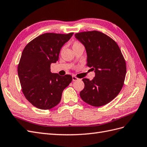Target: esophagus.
Listing matches in <instances>:
<instances>
[{
	"label": "esophagus",
	"mask_w": 147,
	"mask_h": 147,
	"mask_svg": "<svg viewBox=\"0 0 147 147\" xmlns=\"http://www.w3.org/2000/svg\"><path fill=\"white\" fill-rule=\"evenodd\" d=\"M72 80H73V81H77V80H80V79L78 78L77 77H76L75 76H73L72 77Z\"/></svg>",
	"instance_id": "esophagus-1"
}]
</instances>
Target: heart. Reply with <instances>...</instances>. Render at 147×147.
Returning <instances> with one entry per match:
<instances>
[{"label":"heart","mask_w":147,"mask_h":147,"mask_svg":"<svg viewBox=\"0 0 147 147\" xmlns=\"http://www.w3.org/2000/svg\"><path fill=\"white\" fill-rule=\"evenodd\" d=\"M80 47H83V45H82V43L81 42H80L78 41H75L73 43V45H72L73 49H75V48Z\"/></svg>","instance_id":"heart-1"}]
</instances>
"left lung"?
<instances>
[{
    "instance_id": "8db88e82",
    "label": "left lung",
    "mask_w": 147,
    "mask_h": 147,
    "mask_svg": "<svg viewBox=\"0 0 147 147\" xmlns=\"http://www.w3.org/2000/svg\"><path fill=\"white\" fill-rule=\"evenodd\" d=\"M85 47L87 65L94 70L92 80L83 78L82 99L94 107L109 103L123 86L126 74V61L118 44L108 35L92 30L75 34Z\"/></svg>"
}]
</instances>
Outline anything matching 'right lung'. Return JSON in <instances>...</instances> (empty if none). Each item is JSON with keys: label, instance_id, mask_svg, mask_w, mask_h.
<instances>
[{"label": "right lung", "instance_id": "1", "mask_svg": "<svg viewBox=\"0 0 147 147\" xmlns=\"http://www.w3.org/2000/svg\"><path fill=\"white\" fill-rule=\"evenodd\" d=\"M73 34H43L23 50L18 74L25 97L35 107L49 110L57 105L63 90L72 82L70 75L63 77L51 73L50 65L58 61L61 48Z\"/></svg>", "mask_w": 147, "mask_h": 147}]
</instances>
